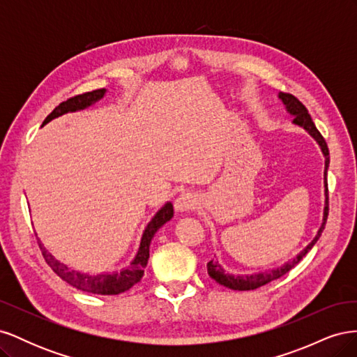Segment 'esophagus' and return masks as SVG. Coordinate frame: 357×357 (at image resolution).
Masks as SVG:
<instances>
[{
	"label": "esophagus",
	"instance_id": "34e87169",
	"mask_svg": "<svg viewBox=\"0 0 357 357\" xmlns=\"http://www.w3.org/2000/svg\"><path fill=\"white\" fill-rule=\"evenodd\" d=\"M174 207H176V211H178V213L195 208L197 207V197L190 192H183L177 197V199L174 202Z\"/></svg>",
	"mask_w": 357,
	"mask_h": 357
}]
</instances>
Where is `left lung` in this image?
Returning a JSON list of instances; mask_svg holds the SVG:
<instances>
[{
    "instance_id": "8db88e82",
    "label": "left lung",
    "mask_w": 357,
    "mask_h": 357,
    "mask_svg": "<svg viewBox=\"0 0 357 357\" xmlns=\"http://www.w3.org/2000/svg\"><path fill=\"white\" fill-rule=\"evenodd\" d=\"M278 100H282V102L284 104V109L286 112L294 117V125L299 126V128H304L305 131L316 139V143L319 144L320 150L323 156H325V172H323V177H325V208H323V220L320 228L316 234L314 238L311 240V243L307 244L305 248H302V250L287 261L286 264H283L282 266L278 268H273V269H268V271L264 273H255V274H231L226 271L223 266H220V264L218 261H210L207 264V271L208 275L215 280L219 284L232 289V290H255L257 287H261L269 282H273V280H277L282 275L287 274L291 268L295 265H298L301 262V259L304 257L311 248L317 243V240L320 238V235L325 229V225H326V219H328V211H329V204H328V181H326V174H328V168H329V149L328 144L325 142V138L321 137V134L317 131V128L312 122L311 116L308 114V110L305 109V105L302 104L299 100H296L294 95H289V93H283L280 92L278 93Z\"/></svg>"
}]
</instances>
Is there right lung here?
<instances>
[{
  "instance_id": "add662e5",
  "label": "right lung",
  "mask_w": 357,
  "mask_h": 357,
  "mask_svg": "<svg viewBox=\"0 0 357 357\" xmlns=\"http://www.w3.org/2000/svg\"><path fill=\"white\" fill-rule=\"evenodd\" d=\"M105 93H107V89H98V91H92V92H86L77 96H73V98L61 102L56 109L45 119L43 125L49 123L50 121H53V119H56L62 114L88 109V107L102 100ZM172 215H174V208H172V204L168 201L164 207L153 215L152 220L147 223L146 229L142 235V241H139V247L135 257L129 262L128 266L122 268L121 271L101 273V274L74 271V269H71L68 265L59 262L58 259L53 256L45 245H43L40 240H38V245L49 266L63 280V282H67L75 289L89 291V294H95V295H119L122 294V291L129 290L135 283H138L139 280H142V277L144 275V268L147 265L149 256H150L149 255L150 243H152V238L159 231V228H162V226H164L168 220H171Z\"/></svg>"
}]
</instances>
